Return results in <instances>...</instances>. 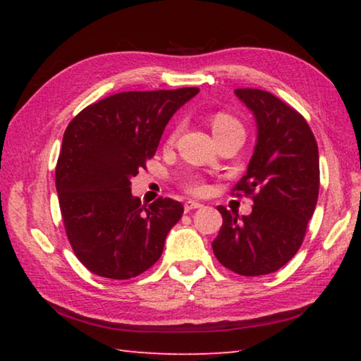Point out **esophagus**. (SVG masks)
<instances>
[{"mask_svg": "<svg viewBox=\"0 0 361 361\" xmlns=\"http://www.w3.org/2000/svg\"><path fill=\"white\" fill-rule=\"evenodd\" d=\"M200 207H202V204L194 202V200H188V202L185 204V212H191V210H195V209H200Z\"/></svg>", "mask_w": 361, "mask_h": 361, "instance_id": "esophagus-1", "label": "esophagus"}]
</instances>
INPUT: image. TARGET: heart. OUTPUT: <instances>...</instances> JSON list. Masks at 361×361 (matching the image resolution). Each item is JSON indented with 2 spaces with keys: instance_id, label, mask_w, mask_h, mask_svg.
Instances as JSON below:
<instances>
[{
  "instance_id": "1",
  "label": "heart",
  "mask_w": 361,
  "mask_h": 361,
  "mask_svg": "<svg viewBox=\"0 0 361 361\" xmlns=\"http://www.w3.org/2000/svg\"><path fill=\"white\" fill-rule=\"evenodd\" d=\"M235 127H239V129H242L240 122L237 121L234 116H231L228 113H223V111L213 114V118H212V129H213V133H215V135H218V133H221L224 130L235 129ZM173 135H175V133H172V137H170V138H173ZM185 188H186V191L192 192V194H202V192H205V189H207V186L204 185V183L200 181V180H197V178H189L185 183Z\"/></svg>"
}]
</instances>
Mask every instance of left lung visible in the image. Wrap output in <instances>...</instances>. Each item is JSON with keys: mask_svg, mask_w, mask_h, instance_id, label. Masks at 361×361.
Wrapping results in <instances>:
<instances>
[{"mask_svg": "<svg viewBox=\"0 0 361 361\" xmlns=\"http://www.w3.org/2000/svg\"><path fill=\"white\" fill-rule=\"evenodd\" d=\"M253 113L258 137L247 173L232 189L252 195L248 216H234L223 205V226L212 242L216 259L245 277L272 274L302 245L320 188L319 146L295 108L261 89H235Z\"/></svg>", "mask_w": 361, "mask_h": 361, "instance_id": "8db88e82", "label": "left lung"}]
</instances>
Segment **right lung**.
<instances>
[{
	"label": "right lung",
	"instance_id": "1",
	"mask_svg": "<svg viewBox=\"0 0 361 361\" xmlns=\"http://www.w3.org/2000/svg\"><path fill=\"white\" fill-rule=\"evenodd\" d=\"M197 92L114 94L84 108L66 127L56 188L73 252L90 272L127 280L161 258L185 209L169 197L145 207L132 195L130 178L154 156L176 109Z\"/></svg>",
	"mask_w": 361,
	"mask_h": 361
}]
</instances>
